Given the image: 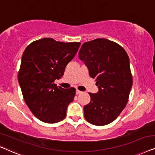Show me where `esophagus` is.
Returning a JSON list of instances; mask_svg holds the SVG:
<instances>
[{"mask_svg":"<svg viewBox=\"0 0 155 155\" xmlns=\"http://www.w3.org/2000/svg\"><path fill=\"white\" fill-rule=\"evenodd\" d=\"M82 93L81 91H78V89H77V91H76V93H77V94H80V93Z\"/></svg>","mask_w":155,"mask_h":155,"instance_id":"34e87169","label":"esophagus"}]
</instances>
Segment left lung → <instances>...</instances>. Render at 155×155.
Instances as JSON below:
<instances>
[{
	"label": "left lung",
	"mask_w": 155,
	"mask_h": 155,
	"mask_svg": "<svg viewBox=\"0 0 155 155\" xmlns=\"http://www.w3.org/2000/svg\"><path fill=\"white\" fill-rule=\"evenodd\" d=\"M78 58L98 88L97 93H89L91 101L84 107L85 119L93 125H107L128 102L133 84L129 58L121 45L105 38L84 43Z\"/></svg>",
	"instance_id": "left-lung-1"
}]
</instances>
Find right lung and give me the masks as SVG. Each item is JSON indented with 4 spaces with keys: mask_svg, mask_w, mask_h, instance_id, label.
I'll return each mask as SVG.
<instances>
[{
    "mask_svg": "<svg viewBox=\"0 0 155 155\" xmlns=\"http://www.w3.org/2000/svg\"><path fill=\"white\" fill-rule=\"evenodd\" d=\"M79 42H58L44 38L34 41L24 52L18 81L26 104L41 121L54 124L66 117L76 89H64L54 84L64 74L74 58Z\"/></svg>",
    "mask_w": 155,
    "mask_h": 155,
    "instance_id": "right-lung-1",
    "label": "right lung"
}]
</instances>
